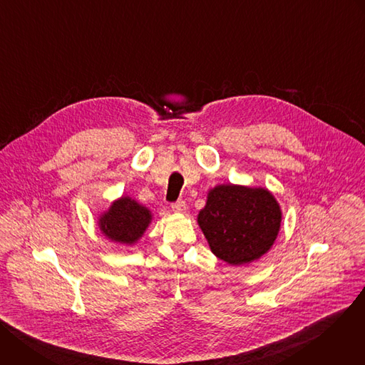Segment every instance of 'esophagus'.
Here are the masks:
<instances>
[{
	"label": "esophagus",
	"mask_w": 365,
	"mask_h": 365,
	"mask_svg": "<svg viewBox=\"0 0 365 365\" xmlns=\"http://www.w3.org/2000/svg\"><path fill=\"white\" fill-rule=\"evenodd\" d=\"M172 210H173L175 212H183V211H186V202H185L183 199H178L176 202L172 203Z\"/></svg>",
	"instance_id": "34e87169"
}]
</instances>
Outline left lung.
Returning a JSON list of instances; mask_svg holds the SVG:
<instances>
[{"mask_svg":"<svg viewBox=\"0 0 365 365\" xmlns=\"http://www.w3.org/2000/svg\"><path fill=\"white\" fill-rule=\"evenodd\" d=\"M280 221V207L269 190L234 185L212 189L197 215L212 252L234 266L267 252Z\"/></svg>","mask_w":365,"mask_h":365,"instance_id":"1","label":"left lung"}]
</instances>
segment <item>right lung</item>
<instances>
[{
	"label": "right lung",
	"instance_id": "obj_1",
	"mask_svg": "<svg viewBox=\"0 0 365 365\" xmlns=\"http://www.w3.org/2000/svg\"><path fill=\"white\" fill-rule=\"evenodd\" d=\"M150 220L151 215L147 207L130 197H121L114 202L111 210L99 220V225L108 238L118 242L133 244L143 235Z\"/></svg>",
	"mask_w": 365,
	"mask_h": 365
}]
</instances>
